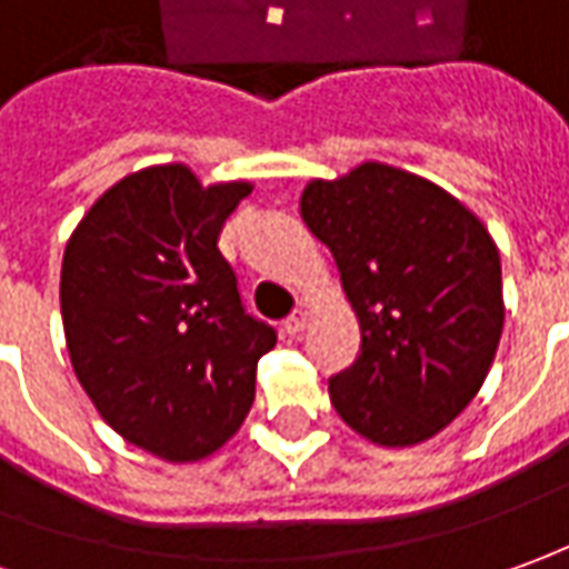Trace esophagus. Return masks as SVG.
I'll use <instances>...</instances> for the list:
<instances>
[{"label":"esophagus","mask_w":569,"mask_h":569,"mask_svg":"<svg viewBox=\"0 0 569 569\" xmlns=\"http://www.w3.org/2000/svg\"><path fill=\"white\" fill-rule=\"evenodd\" d=\"M305 327H308V311H305V308H296V311L283 320V330L289 336H299Z\"/></svg>","instance_id":"1"}]
</instances>
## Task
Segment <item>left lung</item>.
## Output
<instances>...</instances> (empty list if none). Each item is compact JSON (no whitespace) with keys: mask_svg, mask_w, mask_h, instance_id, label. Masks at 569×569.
I'll return each mask as SVG.
<instances>
[{"mask_svg":"<svg viewBox=\"0 0 569 569\" xmlns=\"http://www.w3.org/2000/svg\"><path fill=\"white\" fill-rule=\"evenodd\" d=\"M301 218L330 246L361 323L355 365L330 377L336 415L380 446L430 439L496 358L505 305L492 236L446 189L373 161L308 183Z\"/></svg>","mask_w":569,"mask_h":569,"instance_id":"obj_1","label":"left lung"}]
</instances>
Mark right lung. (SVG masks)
Segmentation results:
<instances>
[{"label": "right lung", "mask_w": 569, "mask_h": 569, "mask_svg": "<svg viewBox=\"0 0 569 569\" xmlns=\"http://www.w3.org/2000/svg\"><path fill=\"white\" fill-rule=\"evenodd\" d=\"M249 192L202 187L183 164L146 168L108 189L64 249L73 373L111 430L164 461H199L239 430L277 346L218 249Z\"/></svg>", "instance_id": "obj_1"}]
</instances>
